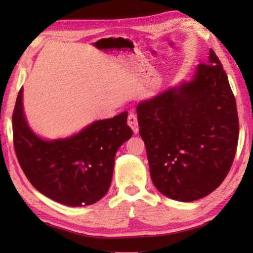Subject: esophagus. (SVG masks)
<instances>
[{
    "label": "esophagus",
    "instance_id": "1",
    "mask_svg": "<svg viewBox=\"0 0 253 253\" xmlns=\"http://www.w3.org/2000/svg\"><path fill=\"white\" fill-rule=\"evenodd\" d=\"M127 125H128V126H129V127H131V128L133 129L134 134H137V133H138V131H139L138 120H137V117H136V115H135V114L131 113V114L128 115V117H127Z\"/></svg>",
    "mask_w": 253,
    "mask_h": 253
}]
</instances>
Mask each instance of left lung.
I'll return each mask as SVG.
<instances>
[{
    "label": "left lung",
    "mask_w": 253,
    "mask_h": 253,
    "mask_svg": "<svg viewBox=\"0 0 253 253\" xmlns=\"http://www.w3.org/2000/svg\"><path fill=\"white\" fill-rule=\"evenodd\" d=\"M151 178L165 196L200 200L218 188L235 156L236 103L223 65L212 49L190 80L136 108Z\"/></svg>",
    "instance_id": "8db88e82"
}]
</instances>
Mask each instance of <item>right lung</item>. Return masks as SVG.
I'll return each instance as SVG.
<instances>
[{"label": "right lung", "mask_w": 253, "mask_h": 253, "mask_svg": "<svg viewBox=\"0 0 253 253\" xmlns=\"http://www.w3.org/2000/svg\"><path fill=\"white\" fill-rule=\"evenodd\" d=\"M127 112L97 120L65 138L45 139L29 126L20 89L12 115L14 151L23 172L43 195L71 207L88 206L108 193L115 156L132 137Z\"/></svg>", "instance_id": "right-lung-1"}]
</instances>
